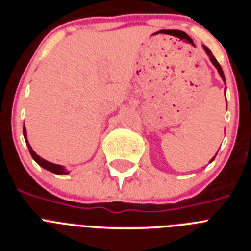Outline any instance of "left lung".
<instances>
[{
	"label": "left lung",
	"mask_w": 251,
	"mask_h": 251,
	"mask_svg": "<svg viewBox=\"0 0 251 251\" xmlns=\"http://www.w3.org/2000/svg\"><path fill=\"white\" fill-rule=\"evenodd\" d=\"M203 49H205L206 54H207L208 56H210V60H211V63L214 64V65H215V68L217 69V72H219V74H220V76L223 77V80L225 81V76H224V72H223V69H221L220 64L217 63V60L215 59V57H214V55H212V52H211V51H210V49H208V48H206V46H203ZM214 158H215V157H214ZM214 158H212V159H214ZM212 159H211V161H212Z\"/></svg>",
	"instance_id": "left-lung-1"
}]
</instances>
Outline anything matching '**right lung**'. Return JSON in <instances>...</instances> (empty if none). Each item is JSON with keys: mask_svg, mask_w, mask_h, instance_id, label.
I'll use <instances>...</instances> for the list:
<instances>
[{"mask_svg": "<svg viewBox=\"0 0 251 251\" xmlns=\"http://www.w3.org/2000/svg\"><path fill=\"white\" fill-rule=\"evenodd\" d=\"M24 137H25V141H26V143H27V147H28V151H30V154H31V156H32V158H34L35 161H36L37 163H39V165L41 166V167L45 168V170H48V171H50V172H52V174H56V175H66V174H69L68 171H66L64 167H61V166H60V165H55V163H51V162L45 161V159H44V158H41V157H40V156H37L36 153L34 152V150H32V148L30 147V145H28L27 138H26V129H25V128H24Z\"/></svg>", "mask_w": 251, "mask_h": 251, "instance_id": "obj_1", "label": "right lung"}]
</instances>
